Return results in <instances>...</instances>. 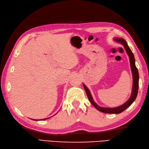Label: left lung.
Instances as JSON below:
<instances>
[{"mask_svg": "<svg viewBox=\"0 0 149 149\" xmlns=\"http://www.w3.org/2000/svg\"><path fill=\"white\" fill-rule=\"evenodd\" d=\"M114 40L115 42H118V43H120L121 45H123L124 48L126 51L127 54H128L129 57V61H130V69H131L132 74V93L131 95H130L129 99L127 100V101L124 103L123 105L120 106H118L116 107H113V108H109V107H100L94 101V100L92 97L90 91L89 89L87 87V86L83 84V86L84 87V89L86 91V94L88 97V99H89L91 103L93 105L94 107H95L96 109L102 113H109V114H120L122 113L123 111H125L127 108H128L129 106L131 105L133 102H134L136 100V97L138 95V87H139V73L138 69L136 68V64H135V58L133 54L132 51L129 47V45H127L126 41L124 40V39L121 38H114Z\"/></svg>", "mask_w": 149, "mask_h": 149, "instance_id": "1", "label": "left lung"}]
</instances>
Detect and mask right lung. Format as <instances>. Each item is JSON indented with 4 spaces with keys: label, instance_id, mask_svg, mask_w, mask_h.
I'll list each match as a JSON object with an SVG mask.
<instances>
[{
    "label": "right lung",
    "instance_id": "right-lung-1",
    "mask_svg": "<svg viewBox=\"0 0 149 149\" xmlns=\"http://www.w3.org/2000/svg\"><path fill=\"white\" fill-rule=\"evenodd\" d=\"M48 118H44V119H42V120H33H33H35V121H39V120H47V119H48Z\"/></svg>",
    "mask_w": 149,
    "mask_h": 149
}]
</instances>
